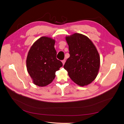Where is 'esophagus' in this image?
<instances>
[{"mask_svg":"<svg viewBox=\"0 0 124 124\" xmlns=\"http://www.w3.org/2000/svg\"><path fill=\"white\" fill-rule=\"evenodd\" d=\"M62 63H63V65H64V64H65V60H62Z\"/></svg>","mask_w":124,"mask_h":124,"instance_id":"esophagus-1","label":"esophagus"}]
</instances>
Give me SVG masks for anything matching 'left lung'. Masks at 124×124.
<instances>
[{
    "label": "left lung",
    "instance_id": "1",
    "mask_svg": "<svg viewBox=\"0 0 124 124\" xmlns=\"http://www.w3.org/2000/svg\"><path fill=\"white\" fill-rule=\"evenodd\" d=\"M70 57L64 65L69 77L80 86L87 85L97 76L100 56L95 45L87 36L75 33L66 37Z\"/></svg>",
    "mask_w": 124,
    "mask_h": 124
}]
</instances>
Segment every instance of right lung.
<instances>
[{"label": "right lung", "mask_w": 124, "mask_h": 124, "mask_svg": "<svg viewBox=\"0 0 124 124\" xmlns=\"http://www.w3.org/2000/svg\"><path fill=\"white\" fill-rule=\"evenodd\" d=\"M55 44L54 39L42 36L32 45L28 52L27 69L33 83L39 87L51 83L56 71L63 66L61 61L56 58Z\"/></svg>", "instance_id": "1"}]
</instances>
